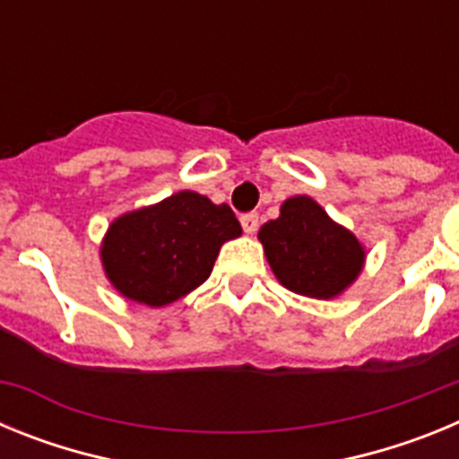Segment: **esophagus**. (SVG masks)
Instances as JSON below:
<instances>
[{"instance_id":"34e87169","label":"esophagus","mask_w":459,"mask_h":459,"mask_svg":"<svg viewBox=\"0 0 459 459\" xmlns=\"http://www.w3.org/2000/svg\"><path fill=\"white\" fill-rule=\"evenodd\" d=\"M241 227H243V232L246 234H255L257 232V227H259V216L257 213H243L241 216Z\"/></svg>"}]
</instances>
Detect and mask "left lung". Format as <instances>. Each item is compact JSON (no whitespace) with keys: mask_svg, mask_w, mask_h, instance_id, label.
Instances as JSON below:
<instances>
[{"mask_svg":"<svg viewBox=\"0 0 459 459\" xmlns=\"http://www.w3.org/2000/svg\"><path fill=\"white\" fill-rule=\"evenodd\" d=\"M259 241L275 278L312 299L338 296L354 282L366 259L359 238L306 195L280 206V218L259 230Z\"/></svg>","mask_w":459,"mask_h":459,"instance_id":"left-lung-1","label":"left lung"}]
</instances>
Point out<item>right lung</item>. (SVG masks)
<instances>
[{"mask_svg":"<svg viewBox=\"0 0 459 459\" xmlns=\"http://www.w3.org/2000/svg\"><path fill=\"white\" fill-rule=\"evenodd\" d=\"M241 234L234 211L193 190L117 218L103 241L105 273L131 301L160 307L211 275L221 246Z\"/></svg>","mask_w":459,"mask_h":459,"instance_id":"1","label":"right lung"}]
</instances>
